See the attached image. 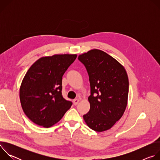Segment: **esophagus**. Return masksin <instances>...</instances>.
Segmentation results:
<instances>
[{
	"label": "esophagus",
	"mask_w": 160,
	"mask_h": 160,
	"mask_svg": "<svg viewBox=\"0 0 160 160\" xmlns=\"http://www.w3.org/2000/svg\"><path fill=\"white\" fill-rule=\"evenodd\" d=\"M79 101H80V99H75L73 100V103H74V104L76 106V105L78 104V103Z\"/></svg>",
	"instance_id": "esophagus-1"
}]
</instances>
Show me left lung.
Here are the masks:
<instances>
[{"label": "left lung", "instance_id": "left-lung-1", "mask_svg": "<svg viewBox=\"0 0 160 160\" xmlns=\"http://www.w3.org/2000/svg\"><path fill=\"white\" fill-rule=\"evenodd\" d=\"M90 84L88 99L90 108L83 119L91 129H110L123 116L127 105L128 78L124 67L115 59L99 50L81 54Z\"/></svg>", "mask_w": 160, "mask_h": 160}]
</instances>
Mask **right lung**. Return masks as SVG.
<instances>
[{"mask_svg":"<svg viewBox=\"0 0 160 160\" xmlns=\"http://www.w3.org/2000/svg\"><path fill=\"white\" fill-rule=\"evenodd\" d=\"M77 57V54L43 57L27 72L20 87V102L25 115L35 124L51 127L71 108L72 102L62 96V78Z\"/></svg>","mask_w":160,"mask_h":160,"instance_id":"obj_1","label":"right lung"}]
</instances>
